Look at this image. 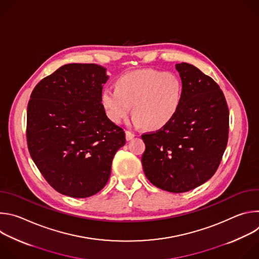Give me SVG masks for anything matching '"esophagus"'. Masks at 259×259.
Instances as JSON below:
<instances>
[{"instance_id": "obj_1", "label": "esophagus", "mask_w": 259, "mask_h": 259, "mask_svg": "<svg viewBox=\"0 0 259 259\" xmlns=\"http://www.w3.org/2000/svg\"><path fill=\"white\" fill-rule=\"evenodd\" d=\"M125 133H126V139L127 140H131L135 136V134L133 132H131V131H126Z\"/></svg>"}]
</instances>
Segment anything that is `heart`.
Segmentation results:
<instances>
[{"label":"heart","instance_id":"b5f03b06","mask_svg":"<svg viewBox=\"0 0 259 259\" xmlns=\"http://www.w3.org/2000/svg\"><path fill=\"white\" fill-rule=\"evenodd\" d=\"M181 99L182 86L174 73L152 68L127 72L117 81V89L102 93V103L112 121L122 123L133 106V125L152 130L173 119Z\"/></svg>","mask_w":259,"mask_h":259}]
</instances>
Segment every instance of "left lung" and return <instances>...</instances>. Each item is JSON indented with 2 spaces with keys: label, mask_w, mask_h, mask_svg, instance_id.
<instances>
[{
  "label": "left lung",
  "mask_w": 259,
  "mask_h": 259,
  "mask_svg": "<svg viewBox=\"0 0 259 259\" xmlns=\"http://www.w3.org/2000/svg\"><path fill=\"white\" fill-rule=\"evenodd\" d=\"M182 83V99L173 119L141 138L144 174L154 186L186 193L210 179L228 144L229 107L212 78L190 63L175 65Z\"/></svg>",
  "instance_id": "1"
}]
</instances>
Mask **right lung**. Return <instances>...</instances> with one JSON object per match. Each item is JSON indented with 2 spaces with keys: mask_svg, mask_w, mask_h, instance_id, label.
<instances>
[{
  "mask_svg": "<svg viewBox=\"0 0 259 259\" xmlns=\"http://www.w3.org/2000/svg\"><path fill=\"white\" fill-rule=\"evenodd\" d=\"M105 71L94 63L65 64L39 82L27 104L30 157L50 186L71 198L101 191L126 143L101 103Z\"/></svg>",
  "mask_w": 259,
  "mask_h": 259,
  "instance_id": "add662e5",
  "label": "right lung"
}]
</instances>
